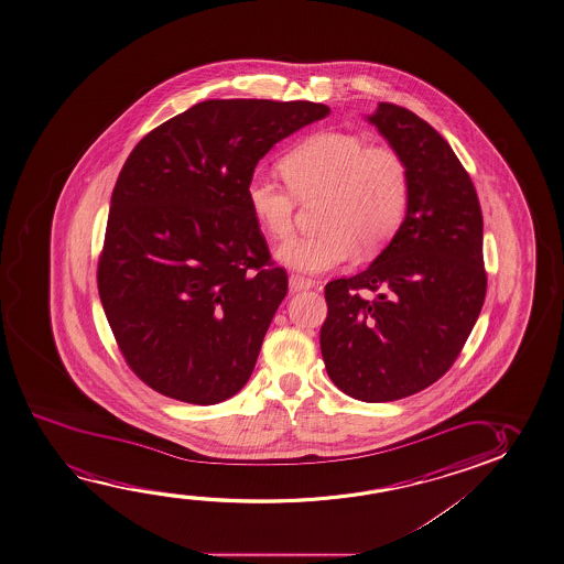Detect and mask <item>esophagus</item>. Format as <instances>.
Instances as JSON below:
<instances>
[{
	"label": "esophagus",
	"mask_w": 564,
	"mask_h": 564,
	"mask_svg": "<svg viewBox=\"0 0 564 564\" xmlns=\"http://www.w3.org/2000/svg\"><path fill=\"white\" fill-rule=\"evenodd\" d=\"M314 286V281L311 278H304L301 273H291L289 278V289L291 293H301V291H308Z\"/></svg>",
	"instance_id": "obj_1"
}]
</instances>
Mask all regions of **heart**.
<instances>
[{
	"label": "heart",
	"mask_w": 564,
	"mask_h": 564,
	"mask_svg": "<svg viewBox=\"0 0 564 564\" xmlns=\"http://www.w3.org/2000/svg\"><path fill=\"white\" fill-rule=\"evenodd\" d=\"M286 178L256 171L246 186L253 219L273 240L294 229L299 197L319 196L322 230L289 240L279 260L304 273H324L352 260L357 248L378 250L400 229L411 202V174L400 151L368 145L347 131H316L283 159Z\"/></svg>",
	"instance_id": "b5f03b06"
}]
</instances>
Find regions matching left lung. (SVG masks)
I'll return each mask as SVG.
<instances>
[{
  "label": "left lung",
  "mask_w": 564,
  "mask_h": 564,
  "mask_svg": "<svg viewBox=\"0 0 564 564\" xmlns=\"http://www.w3.org/2000/svg\"><path fill=\"white\" fill-rule=\"evenodd\" d=\"M368 122L408 161L411 202L367 270L327 283L319 349L341 392L380 403L448 372L479 318L487 271L479 197L448 141L392 102Z\"/></svg>",
  "instance_id": "obj_1"
}]
</instances>
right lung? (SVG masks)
<instances>
[{"label":"right lung","mask_w":564,"mask_h":564,"mask_svg":"<svg viewBox=\"0 0 564 564\" xmlns=\"http://www.w3.org/2000/svg\"><path fill=\"white\" fill-rule=\"evenodd\" d=\"M327 115L308 100L213 98L133 148L110 199L97 285L143 384L213 405L248 382L289 279L246 186L278 141Z\"/></svg>","instance_id":"1"}]
</instances>
